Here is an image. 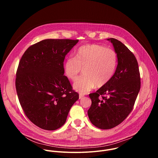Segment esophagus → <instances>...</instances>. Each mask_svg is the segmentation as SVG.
Returning a JSON list of instances; mask_svg holds the SVG:
<instances>
[{
  "label": "esophagus",
  "mask_w": 158,
  "mask_h": 158,
  "mask_svg": "<svg viewBox=\"0 0 158 158\" xmlns=\"http://www.w3.org/2000/svg\"><path fill=\"white\" fill-rule=\"evenodd\" d=\"M84 97V94H79V99H82Z\"/></svg>",
  "instance_id": "1"
}]
</instances>
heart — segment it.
I'll use <instances>...</instances> for the list:
<instances>
[{
  "instance_id": "1",
  "label": "heart",
  "mask_w": 158,
  "mask_h": 158,
  "mask_svg": "<svg viewBox=\"0 0 158 158\" xmlns=\"http://www.w3.org/2000/svg\"><path fill=\"white\" fill-rule=\"evenodd\" d=\"M118 65V55L112 49L98 44H87L79 48L73 57L64 64V72L70 80L75 81L81 73L84 76L73 84L76 91L85 94L96 85L102 87L114 76Z\"/></svg>"
}]
</instances>
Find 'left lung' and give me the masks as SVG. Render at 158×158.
<instances>
[{
    "label": "left lung",
    "instance_id": "left-lung-1",
    "mask_svg": "<svg viewBox=\"0 0 158 158\" xmlns=\"http://www.w3.org/2000/svg\"><path fill=\"white\" fill-rule=\"evenodd\" d=\"M118 55V65L111 79L94 93L87 110L91 123L101 129L121 124L130 114L141 87L138 63L133 53L121 41L107 39Z\"/></svg>",
    "mask_w": 158,
    "mask_h": 158
}]
</instances>
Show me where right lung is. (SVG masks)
I'll use <instances>...</instances> for the list:
<instances>
[{
    "mask_svg": "<svg viewBox=\"0 0 158 158\" xmlns=\"http://www.w3.org/2000/svg\"><path fill=\"white\" fill-rule=\"evenodd\" d=\"M79 40L45 39L22 56L15 88L21 107L39 127L53 131L62 126L79 94L64 75V60Z\"/></svg>",
    "mask_w": 158,
    "mask_h": 158,
    "instance_id": "obj_1",
    "label": "right lung"
}]
</instances>
